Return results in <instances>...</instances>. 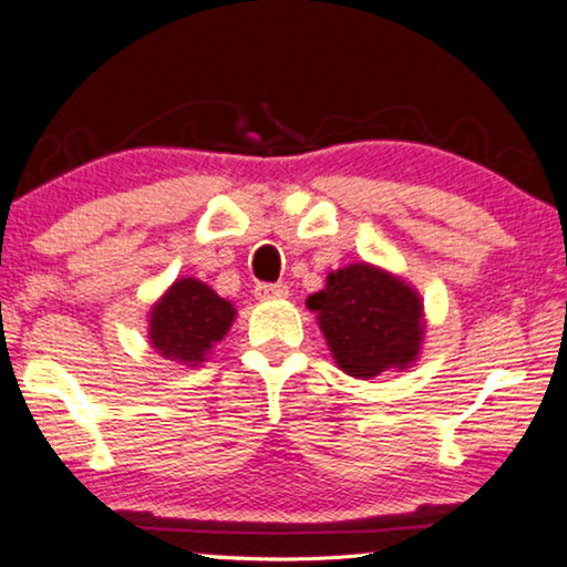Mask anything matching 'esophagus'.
<instances>
[{
    "label": "esophagus",
    "mask_w": 567,
    "mask_h": 567,
    "mask_svg": "<svg viewBox=\"0 0 567 567\" xmlns=\"http://www.w3.org/2000/svg\"><path fill=\"white\" fill-rule=\"evenodd\" d=\"M254 293L258 301H276V299H286V296H289V286L286 284H258Z\"/></svg>",
    "instance_id": "obj_1"
}]
</instances>
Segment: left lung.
I'll use <instances>...</instances> for the list:
<instances>
[{"instance_id":"8db88e82","label":"left lung","mask_w":567,"mask_h":567,"mask_svg":"<svg viewBox=\"0 0 567 567\" xmlns=\"http://www.w3.org/2000/svg\"><path fill=\"white\" fill-rule=\"evenodd\" d=\"M317 313L337 368L357 380L388 370L403 372L421 357L425 309L405 278L372 264L329 271L327 286L307 299Z\"/></svg>"}]
</instances>
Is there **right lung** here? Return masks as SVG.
I'll return each instance as SVG.
<instances>
[{
    "mask_svg": "<svg viewBox=\"0 0 567 567\" xmlns=\"http://www.w3.org/2000/svg\"><path fill=\"white\" fill-rule=\"evenodd\" d=\"M235 307L199 278H177L150 309V344L164 360L199 368L230 332Z\"/></svg>",
    "mask_w": 567,
    "mask_h": 567,
    "instance_id": "1",
    "label": "right lung"
}]
</instances>
